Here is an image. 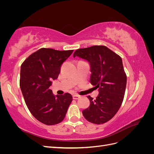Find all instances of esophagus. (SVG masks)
Segmentation results:
<instances>
[{
  "label": "esophagus",
  "mask_w": 154,
  "mask_h": 154,
  "mask_svg": "<svg viewBox=\"0 0 154 154\" xmlns=\"http://www.w3.org/2000/svg\"><path fill=\"white\" fill-rule=\"evenodd\" d=\"M72 97H73L74 100H78L79 98H80L81 97H80V96H79V95L74 94V95L72 96Z\"/></svg>",
  "instance_id": "34e87169"
}]
</instances>
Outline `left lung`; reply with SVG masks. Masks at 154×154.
<instances>
[{"instance_id": "8db88e82", "label": "left lung", "mask_w": 154, "mask_h": 154, "mask_svg": "<svg viewBox=\"0 0 154 154\" xmlns=\"http://www.w3.org/2000/svg\"><path fill=\"white\" fill-rule=\"evenodd\" d=\"M73 57L84 59L90 63V82L96 88H99V94L95 100L87 96L91 104L82 114L91 123H105L118 112L123 101L127 75L122 59L104 45L78 49Z\"/></svg>"}]
</instances>
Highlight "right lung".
Wrapping results in <instances>:
<instances>
[{
  "mask_svg": "<svg viewBox=\"0 0 154 154\" xmlns=\"http://www.w3.org/2000/svg\"><path fill=\"white\" fill-rule=\"evenodd\" d=\"M72 52L41 48L21 66L20 87L26 105L31 114L45 125L62 122L72 101L69 93L54 96L49 89L51 80L58 78L62 64Z\"/></svg>",
  "mask_w": 154,
  "mask_h": 154,
  "instance_id": "add662e5",
  "label": "right lung"
}]
</instances>
